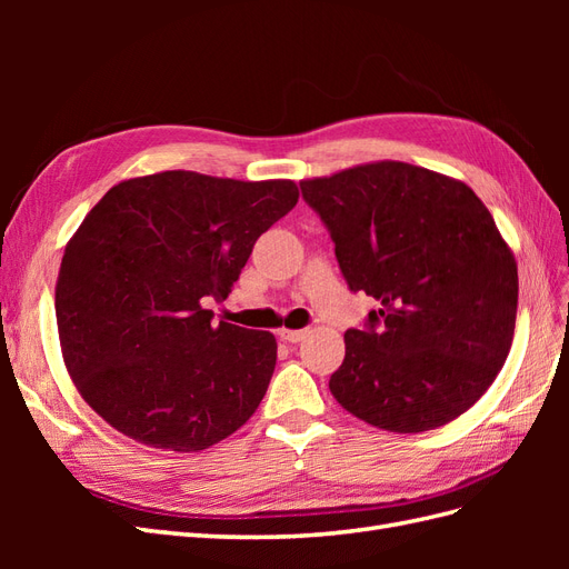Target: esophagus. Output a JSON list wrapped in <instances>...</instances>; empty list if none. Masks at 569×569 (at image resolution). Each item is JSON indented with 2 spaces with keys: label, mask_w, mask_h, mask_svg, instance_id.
<instances>
[{
  "label": "esophagus",
  "mask_w": 569,
  "mask_h": 569,
  "mask_svg": "<svg viewBox=\"0 0 569 569\" xmlns=\"http://www.w3.org/2000/svg\"><path fill=\"white\" fill-rule=\"evenodd\" d=\"M278 335H280V339H282V341L297 343V341H301V339L308 335V330H280Z\"/></svg>",
  "instance_id": "34e87169"
}]
</instances>
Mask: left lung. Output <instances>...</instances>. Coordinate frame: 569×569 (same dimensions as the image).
<instances>
[{
    "mask_svg": "<svg viewBox=\"0 0 569 569\" xmlns=\"http://www.w3.org/2000/svg\"><path fill=\"white\" fill-rule=\"evenodd\" d=\"M351 291L380 308L347 330L330 377L341 408L418 435L456 420L503 368L518 316V263L489 209L449 176L375 161L301 180Z\"/></svg>",
    "mask_w": 569,
    "mask_h": 569,
    "instance_id": "obj_1",
    "label": "left lung"
}]
</instances>
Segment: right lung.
Returning <instances> with one entry per match:
<instances>
[{"instance_id": "right-lung-1", "label": "right lung", "mask_w": 569, "mask_h": 569, "mask_svg": "<svg viewBox=\"0 0 569 569\" xmlns=\"http://www.w3.org/2000/svg\"><path fill=\"white\" fill-rule=\"evenodd\" d=\"M291 180L166 170L118 182L66 244L57 325L68 375L97 416L151 449L197 453L261 403L278 341L213 322L256 239L295 209Z\"/></svg>"}]
</instances>
